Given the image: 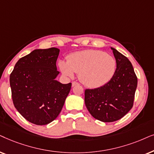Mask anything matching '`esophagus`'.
I'll return each mask as SVG.
<instances>
[{
    "instance_id": "34e87169",
    "label": "esophagus",
    "mask_w": 154,
    "mask_h": 154,
    "mask_svg": "<svg viewBox=\"0 0 154 154\" xmlns=\"http://www.w3.org/2000/svg\"><path fill=\"white\" fill-rule=\"evenodd\" d=\"M72 87H75V86H77V85H79V84L78 82H72Z\"/></svg>"
}]
</instances>
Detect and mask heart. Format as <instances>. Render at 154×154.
<instances>
[{"mask_svg": "<svg viewBox=\"0 0 154 154\" xmlns=\"http://www.w3.org/2000/svg\"><path fill=\"white\" fill-rule=\"evenodd\" d=\"M59 67L67 77L79 74L83 85L89 88L101 87L109 82L116 69V60L105 52L85 50L69 55L67 62L60 60Z\"/></svg>", "mask_w": 154, "mask_h": 154, "instance_id": "1", "label": "heart"}]
</instances>
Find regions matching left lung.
Instances as JSON below:
<instances>
[{"instance_id": "left-lung-1", "label": "left lung", "mask_w": 154, "mask_h": 154, "mask_svg": "<svg viewBox=\"0 0 154 154\" xmlns=\"http://www.w3.org/2000/svg\"><path fill=\"white\" fill-rule=\"evenodd\" d=\"M110 48L116 60L113 77L103 87L85 92V105L90 114L104 122L120 120L130 111L137 87L132 63L116 48Z\"/></svg>"}]
</instances>
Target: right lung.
I'll return each mask as SVG.
<instances>
[{
    "label": "right lung",
    "instance_id": "add662e5",
    "mask_svg": "<svg viewBox=\"0 0 154 154\" xmlns=\"http://www.w3.org/2000/svg\"><path fill=\"white\" fill-rule=\"evenodd\" d=\"M57 48L36 49L17 61L10 76L12 98L17 111L29 122L44 125L62 110L72 84L56 80Z\"/></svg>",
    "mask_w": 154,
    "mask_h": 154
}]
</instances>
